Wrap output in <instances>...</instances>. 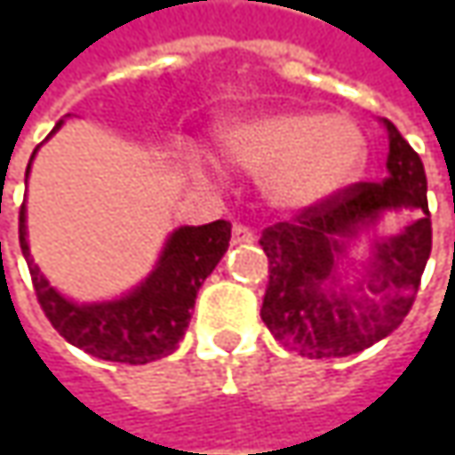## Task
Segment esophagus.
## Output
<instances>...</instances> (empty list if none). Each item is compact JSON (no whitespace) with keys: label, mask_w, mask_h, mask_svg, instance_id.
<instances>
[{"label":"esophagus","mask_w":455,"mask_h":455,"mask_svg":"<svg viewBox=\"0 0 455 455\" xmlns=\"http://www.w3.org/2000/svg\"><path fill=\"white\" fill-rule=\"evenodd\" d=\"M255 235L251 228H245V225H233V243H253Z\"/></svg>","instance_id":"esophagus-1"}]
</instances>
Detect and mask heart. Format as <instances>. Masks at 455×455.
Masks as SVG:
<instances>
[{
	"label": "heart",
	"instance_id": "b5f03b06",
	"mask_svg": "<svg viewBox=\"0 0 455 455\" xmlns=\"http://www.w3.org/2000/svg\"><path fill=\"white\" fill-rule=\"evenodd\" d=\"M225 151L248 172L266 174V192L281 207H308L334 195L355 174L364 139L339 114L281 111L230 126Z\"/></svg>",
	"mask_w": 455,
	"mask_h": 455
}]
</instances>
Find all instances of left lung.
Wrapping results in <instances>:
<instances>
[{
  "label": "left lung",
  "instance_id": "1",
  "mask_svg": "<svg viewBox=\"0 0 455 455\" xmlns=\"http://www.w3.org/2000/svg\"><path fill=\"white\" fill-rule=\"evenodd\" d=\"M382 124L390 139L382 182L349 184L260 235L268 255L260 319L301 357H349L385 339L408 316L426 271L433 243L426 169L393 124ZM387 209L411 212L413 220L400 236L376 241L355 291L344 290L339 263L346 243Z\"/></svg>",
  "mask_w": 455,
  "mask_h": 455
}]
</instances>
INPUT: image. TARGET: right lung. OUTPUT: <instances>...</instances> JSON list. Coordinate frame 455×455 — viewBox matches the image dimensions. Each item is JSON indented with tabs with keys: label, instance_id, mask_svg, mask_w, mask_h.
Segmentation results:
<instances>
[{
	"label": "right lung",
	"instance_id": "add662e5",
	"mask_svg": "<svg viewBox=\"0 0 455 455\" xmlns=\"http://www.w3.org/2000/svg\"><path fill=\"white\" fill-rule=\"evenodd\" d=\"M60 126L62 121L50 136ZM20 245L37 301L62 339L91 357L121 364H147L177 349L192 319L197 291L230 245V222L215 220L200 228L174 230L149 278L132 293L100 304H76L47 283L29 255L25 204L20 207Z\"/></svg>",
	"mask_w": 455,
	"mask_h": 455
}]
</instances>
